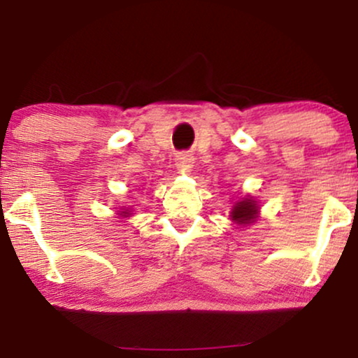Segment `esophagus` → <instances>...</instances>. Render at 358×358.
Returning a JSON list of instances; mask_svg holds the SVG:
<instances>
[{
  "instance_id": "esophagus-1",
  "label": "esophagus",
  "mask_w": 358,
  "mask_h": 358,
  "mask_svg": "<svg viewBox=\"0 0 358 358\" xmlns=\"http://www.w3.org/2000/svg\"><path fill=\"white\" fill-rule=\"evenodd\" d=\"M192 163H193L192 155H188V153H178V155H176L175 165H176V168H180L182 171L190 170Z\"/></svg>"
}]
</instances>
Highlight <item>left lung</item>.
I'll use <instances>...</instances> for the list:
<instances>
[{
    "instance_id": "left-lung-1",
    "label": "left lung",
    "mask_w": 358,
    "mask_h": 358,
    "mask_svg": "<svg viewBox=\"0 0 358 358\" xmlns=\"http://www.w3.org/2000/svg\"><path fill=\"white\" fill-rule=\"evenodd\" d=\"M232 220L239 222V224H250L256 219L257 205L252 199H244L242 202H237L232 208Z\"/></svg>"
}]
</instances>
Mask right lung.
<instances>
[{
  "label": "right lung",
  "mask_w": 358,
  "mask_h": 358,
  "mask_svg": "<svg viewBox=\"0 0 358 358\" xmlns=\"http://www.w3.org/2000/svg\"><path fill=\"white\" fill-rule=\"evenodd\" d=\"M122 213H127V212H122Z\"/></svg>",
  "instance_id": "1"
}]
</instances>
